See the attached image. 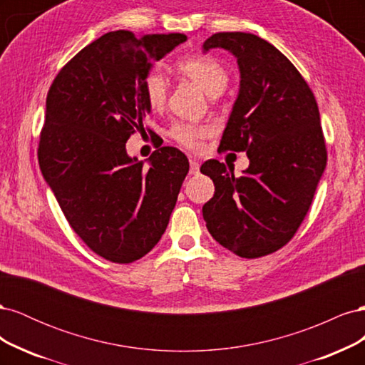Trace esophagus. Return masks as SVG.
Instances as JSON below:
<instances>
[{"instance_id":"esophagus-1","label":"esophagus","mask_w":365,"mask_h":365,"mask_svg":"<svg viewBox=\"0 0 365 365\" xmlns=\"http://www.w3.org/2000/svg\"><path fill=\"white\" fill-rule=\"evenodd\" d=\"M200 173V161L196 160H190V175H197Z\"/></svg>"}]
</instances>
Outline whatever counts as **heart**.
I'll use <instances>...</instances> for the list:
<instances>
[{"instance_id":"heart-1","label":"heart","mask_w":365,"mask_h":365,"mask_svg":"<svg viewBox=\"0 0 365 365\" xmlns=\"http://www.w3.org/2000/svg\"><path fill=\"white\" fill-rule=\"evenodd\" d=\"M175 68L181 76L190 79L210 96H217L222 93L228 85V71L213 56L208 54H193V56L180 58L175 63ZM143 94L148 105L152 109H160L164 106L168 98V82L158 71H149L141 82ZM208 126L192 125V123H176L170 129V137L180 143L181 146L197 150L202 148V141L210 135Z\"/></svg>"}]
</instances>
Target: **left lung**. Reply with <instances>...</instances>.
I'll return each instance as SVG.
<instances>
[{"instance_id":"1","label":"left lung","mask_w":365,"mask_h":365,"mask_svg":"<svg viewBox=\"0 0 365 365\" xmlns=\"http://www.w3.org/2000/svg\"><path fill=\"white\" fill-rule=\"evenodd\" d=\"M237 58L240 90L219 150L247 152L250 168L235 176L208 160L201 172L215 182L202 207L210 235L239 257L283 248L302 225L327 163L315 96L292 62L264 39L219 31L204 42Z\"/></svg>"}]
</instances>
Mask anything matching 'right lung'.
Returning a JSON list of instances; mask_svg holds the SVG:
<instances>
[{"instance_id":"1","label":"right lung","mask_w":365,"mask_h":365,"mask_svg":"<svg viewBox=\"0 0 365 365\" xmlns=\"http://www.w3.org/2000/svg\"><path fill=\"white\" fill-rule=\"evenodd\" d=\"M185 39L105 33L63 65L48 90L39 168L76 235L109 262L132 263L158 244L189 172L172 146L153 150L148 169L126 153L150 114L143 79Z\"/></svg>"}]
</instances>
